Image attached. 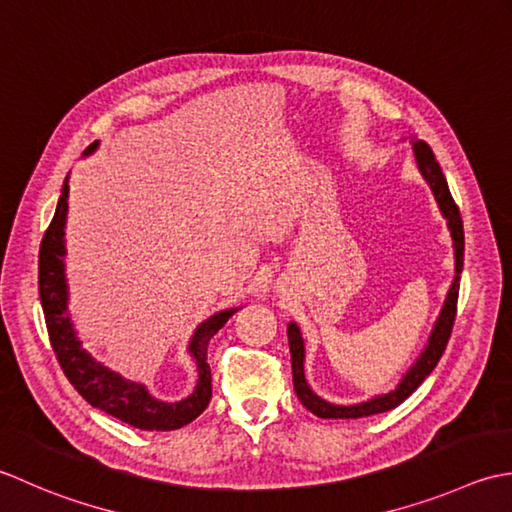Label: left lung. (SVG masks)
Wrapping results in <instances>:
<instances>
[{
	"mask_svg": "<svg viewBox=\"0 0 512 512\" xmlns=\"http://www.w3.org/2000/svg\"><path fill=\"white\" fill-rule=\"evenodd\" d=\"M411 143H413L417 170H420L426 185L431 187L437 207H440L442 216L446 218L448 232H451V238H453L455 278L451 283V289H448L446 294L440 316L435 320L429 342L424 344L420 356H417V360L409 369H406L402 380L395 384V389H391L389 393L373 395V398L367 402L333 404V402L322 400L318 393L311 391L309 382L305 378V340H302V333L296 322H289L287 338H289V351H291V373H294V391L307 411H311L318 417H325V420H356V417H367V415L395 409V406L409 398V395L426 380V375L437 367V362H440L448 344V338H451L455 311H457V294H460V274L464 267V225H462L460 210H457L453 196L448 192V183L444 179L440 163L435 161L431 148L424 141H417L415 137H411Z\"/></svg>",
	"mask_w": 512,
	"mask_h": 512,
	"instance_id": "8db88e82",
	"label": "left lung"
}]
</instances>
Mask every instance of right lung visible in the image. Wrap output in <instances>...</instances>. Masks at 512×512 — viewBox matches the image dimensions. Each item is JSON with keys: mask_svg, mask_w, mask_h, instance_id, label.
Segmentation results:
<instances>
[{"mask_svg": "<svg viewBox=\"0 0 512 512\" xmlns=\"http://www.w3.org/2000/svg\"><path fill=\"white\" fill-rule=\"evenodd\" d=\"M99 148L95 141L83 154H92ZM68 176L61 187L55 216L46 229L39 249V298L44 307L46 327L52 349L81 398L95 409L106 411L117 420L141 431H174L190 424L201 415L212 400V371L207 364V347L225 322L241 307H229L216 311L214 316L203 320L194 329V336L187 344V351L196 362L198 380L194 391L179 402H163L150 395L145 384L125 380L121 373L103 367L90 353L81 347L75 325L68 311V280H66V218H68Z\"/></svg>", "mask_w": 512, "mask_h": 512, "instance_id": "1", "label": "right lung"}]
</instances>
